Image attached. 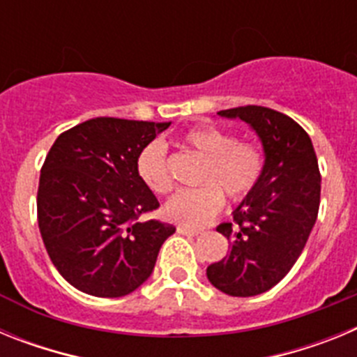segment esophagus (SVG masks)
I'll list each match as a JSON object with an SVG mask.
<instances>
[{"instance_id":"obj_1","label":"esophagus","mask_w":357,"mask_h":357,"mask_svg":"<svg viewBox=\"0 0 357 357\" xmlns=\"http://www.w3.org/2000/svg\"><path fill=\"white\" fill-rule=\"evenodd\" d=\"M176 232H178V234H182V236H198V234H202V230L189 229V227H184V225L176 227Z\"/></svg>"}]
</instances>
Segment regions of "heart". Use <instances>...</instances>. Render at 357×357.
Segmentation results:
<instances>
[{
  "label": "heart",
  "instance_id": "b5f03b06",
  "mask_svg": "<svg viewBox=\"0 0 357 357\" xmlns=\"http://www.w3.org/2000/svg\"><path fill=\"white\" fill-rule=\"evenodd\" d=\"M182 144L204 157L200 182L195 189L173 195L164 214L184 227H202L211 222L223 207V191L230 200H241L250 193L263 173V153L248 141H236L223 128L195 127L182 135ZM137 175L150 191L166 195L172 189L166 148L153 141L137 157Z\"/></svg>",
  "mask_w": 357,
  "mask_h": 357
}]
</instances>
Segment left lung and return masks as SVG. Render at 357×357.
<instances>
[{"mask_svg": "<svg viewBox=\"0 0 357 357\" xmlns=\"http://www.w3.org/2000/svg\"><path fill=\"white\" fill-rule=\"evenodd\" d=\"M257 134L263 173L218 232L230 252L207 266V279L230 296H254L284 279L305 247L320 207V172L307 132L289 116L259 105L220 110Z\"/></svg>", "mask_w": 357, "mask_h": 357, "instance_id": "8db88e82", "label": "left lung"}]
</instances>
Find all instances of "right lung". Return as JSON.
<instances>
[{
	"label": "right lung",
	"mask_w": 357,
	"mask_h": 357,
	"mask_svg": "<svg viewBox=\"0 0 357 357\" xmlns=\"http://www.w3.org/2000/svg\"><path fill=\"white\" fill-rule=\"evenodd\" d=\"M169 123L94 118L61 134L44 160L37 218L44 247L69 284L102 298L135 291L151 275L169 223L137 175V157Z\"/></svg>",
	"instance_id": "right-lung-1"
}]
</instances>
